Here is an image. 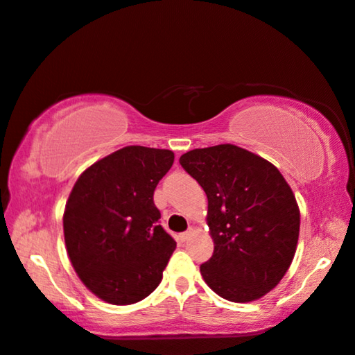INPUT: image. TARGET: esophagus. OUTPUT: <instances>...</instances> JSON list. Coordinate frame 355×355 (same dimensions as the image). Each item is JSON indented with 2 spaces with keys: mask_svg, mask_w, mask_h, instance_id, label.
I'll use <instances>...</instances> for the list:
<instances>
[{
  "mask_svg": "<svg viewBox=\"0 0 355 355\" xmlns=\"http://www.w3.org/2000/svg\"><path fill=\"white\" fill-rule=\"evenodd\" d=\"M191 228L188 230V232H184V233H180V239H182V241H187V239H189V236H191Z\"/></svg>",
  "mask_w": 355,
  "mask_h": 355,
  "instance_id": "obj_1",
  "label": "esophagus"
}]
</instances>
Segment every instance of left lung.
<instances>
[{
    "label": "left lung",
    "mask_w": 355,
    "mask_h": 355,
    "mask_svg": "<svg viewBox=\"0 0 355 355\" xmlns=\"http://www.w3.org/2000/svg\"><path fill=\"white\" fill-rule=\"evenodd\" d=\"M180 164L207 194L214 241L202 263L207 286L232 302H252L282 282L297 248L301 212L278 168L234 144L193 149Z\"/></svg>",
    "instance_id": "8db88e82"
}]
</instances>
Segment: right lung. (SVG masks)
<instances>
[{
	"label": "right lung",
	"instance_id": "1",
	"mask_svg": "<svg viewBox=\"0 0 355 355\" xmlns=\"http://www.w3.org/2000/svg\"><path fill=\"white\" fill-rule=\"evenodd\" d=\"M171 149L125 146L85 168L62 216L73 270L114 306L143 301L162 279L177 243L157 220L154 189L173 164Z\"/></svg>",
	"mask_w": 355,
	"mask_h": 355
}]
</instances>
